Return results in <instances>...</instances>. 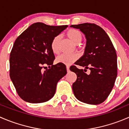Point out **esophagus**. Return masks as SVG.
Returning a JSON list of instances; mask_svg holds the SVG:
<instances>
[{
    "mask_svg": "<svg viewBox=\"0 0 129 129\" xmlns=\"http://www.w3.org/2000/svg\"><path fill=\"white\" fill-rule=\"evenodd\" d=\"M66 68H67V72H69L70 71V69H69V66H66Z\"/></svg>",
    "mask_w": 129,
    "mask_h": 129,
    "instance_id": "1",
    "label": "esophagus"
}]
</instances>
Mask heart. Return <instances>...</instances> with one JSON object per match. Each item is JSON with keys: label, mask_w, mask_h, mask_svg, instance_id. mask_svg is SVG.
I'll use <instances>...</instances> for the list:
<instances>
[{"label": "heart", "mask_w": 129, "mask_h": 129, "mask_svg": "<svg viewBox=\"0 0 129 129\" xmlns=\"http://www.w3.org/2000/svg\"><path fill=\"white\" fill-rule=\"evenodd\" d=\"M66 35L73 42L76 44H79L82 39L81 33L78 30L74 29V28H71V29L68 30ZM59 40V36H55L52 40L51 44H50V48H51L52 51L54 54H57L58 52V44ZM78 58H79V55L76 54H63L57 57L56 62L57 63H63L65 65H70L75 62V60H77Z\"/></svg>", "instance_id": "obj_1"}]
</instances>
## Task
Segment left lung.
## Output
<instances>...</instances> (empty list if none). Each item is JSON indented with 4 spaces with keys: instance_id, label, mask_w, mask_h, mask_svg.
Here are the masks:
<instances>
[{
    "instance_id": "left-lung-1",
    "label": "left lung",
    "mask_w": 129,
    "mask_h": 129,
    "mask_svg": "<svg viewBox=\"0 0 129 129\" xmlns=\"http://www.w3.org/2000/svg\"><path fill=\"white\" fill-rule=\"evenodd\" d=\"M71 27L80 29L87 40L84 55L75 62L85 69H79L75 66L70 67L77 77L72 85L74 95L84 103L100 104L111 92L117 75L115 49L109 36L100 26L84 23ZM88 68L91 70L89 74L85 73Z\"/></svg>"
}]
</instances>
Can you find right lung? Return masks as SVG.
Listing matches in <instances>:
<instances>
[{
  "label": "right lung",
  "mask_w": 129,
  "mask_h": 129,
  "mask_svg": "<svg viewBox=\"0 0 129 129\" xmlns=\"http://www.w3.org/2000/svg\"><path fill=\"white\" fill-rule=\"evenodd\" d=\"M67 27L35 23L15 40L10 54V77L18 95L25 102L37 104L50 100L58 80L67 74L64 64L53 65L55 56L50 44ZM44 65L49 69L43 71Z\"/></svg>",
  "instance_id": "right-lung-1"
}]
</instances>
